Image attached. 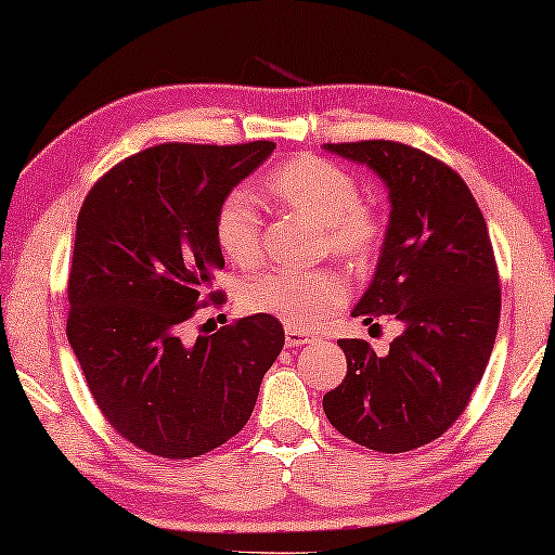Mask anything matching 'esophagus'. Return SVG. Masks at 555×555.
<instances>
[{
    "label": "esophagus",
    "mask_w": 555,
    "mask_h": 555,
    "mask_svg": "<svg viewBox=\"0 0 555 555\" xmlns=\"http://www.w3.org/2000/svg\"><path fill=\"white\" fill-rule=\"evenodd\" d=\"M310 340H313V336H310V333H306V331H300V328H287L285 331V346L287 348L306 346V344H310Z\"/></svg>",
    "instance_id": "esophagus-1"
}]
</instances>
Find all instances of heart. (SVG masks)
<instances>
[{
    "label": "heart",
    "instance_id": "obj_1",
    "mask_svg": "<svg viewBox=\"0 0 555 555\" xmlns=\"http://www.w3.org/2000/svg\"><path fill=\"white\" fill-rule=\"evenodd\" d=\"M264 194L295 215L321 224V245L348 262H366L378 253L384 222L361 202V186L344 166L298 156L264 177ZM222 255L237 268H255L262 255V219L245 192L227 194L215 217ZM242 306L275 315L291 328H315L344 306L346 280L333 270H262L242 283Z\"/></svg>",
    "mask_w": 555,
    "mask_h": 555
}]
</instances>
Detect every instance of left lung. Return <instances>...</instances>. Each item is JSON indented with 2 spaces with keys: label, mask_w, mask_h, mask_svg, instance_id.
<instances>
[{
  "label": "left lung",
  "mask_w": 555,
  "mask_h": 555,
  "mask_svg": "<svg viewBox=\"0 0 555 555\" xmlns=\"http://www.w3.org/2000/svg\"><path fill=\"white\" fill-rule=\"evenodd\" d=\"M323 149L366 164L389 189L382 255L353 318L369 325L393 315L404 325L384 356L361 338L338 340L348 371L323 397V412L369 450H416L465 412L495 346L500 283L488 224L460 173L420 149L397 141Z\"/></svg>",
  "instance_id": "8db88e82"
}]
</instances>
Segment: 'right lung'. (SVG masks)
Segmentation results:
<instances>
[{
  "label": "right lung",
  "mask_w": 555,
  "mask_h": 555,
  "mask_svg": "<svg viewBox=\"0 0 555 555\" xmlns=\"http://www.w3.org/2000/svg\"><path fill=\"white\" fill-rule=\"evenodd\" d=\"M272 149L151 146L103 173L80 207L67 340L111 427L158 457H199L237 435L283 351L268 313L186 338L196 310L224 302L211 291L224 268L219 204Z\"/></svg>",
  "instance_id": "obj_1"
}]
</instances>
